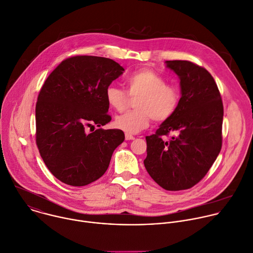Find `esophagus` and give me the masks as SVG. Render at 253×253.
<instances>
[{
	"label": "esophagus",
	"instance_id": "1",
	"mask_svg": "<svg viewBox=\"0 0 253 253\" xmlns=\"http://www.w3.org/2000/svg\"><path fill=\"white\" fill-rule=\"evenodd\" d=\"M125 137H126V140H131V139H134V136H133V135H131V134H129V133H126Z\"/></svg>",
	"mask_w": 253,
	"mask_h": 253
}]
</instances>
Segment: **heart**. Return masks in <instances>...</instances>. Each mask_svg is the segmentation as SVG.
<instances>
[{"mask_svg":"<svg viewBox=\"0 0 253 253\" xmlns=\"http://www.w3.org/2000/svg\"><path fill=\"white\" fill-rule=\"evenodd\" d=\"M127 92L137 96L135 110L126 112L115 119L116 127L126 133H137L146 128L151 120L165 122L176 112L180 102L179 89L167 84L166 80L151 70L143 69L128 75L126 79ZM109 107L117 112L125 110L127 94L122 88L111 84L106 88Z\"/></svg>","mask_w":253,"mask_h":253,"instance_id":"obj_1","label":"heart"}]
</instances>
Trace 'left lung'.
<instances>
[{"mask_svg": "<svg viewBox=\"0 0 253 253\" xmlns=\"http://www.w3.org/2000/svg\"><path fill=\"white\" fill-rule=\"evenodd\" d=\"M180 85V102L157 132L145 136L144 167L167 190L195 185L208 173L221 149L223 105L211 75L188 61H166ZM172 133L170 141L162 138Z\"/></svg>", "mask_w": 253, "mask_h": 253, "instance_id": "1", "label": "left lung"}]
</instances>
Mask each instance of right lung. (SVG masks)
<instances>
[{
    "instance_id": "right-lung-1",
    "label": "right lung",
    "mask_w": 253,
    "mask_h": 253,
    "mask_svg": "<svg viewBox=\"0 0 253 253\" xmlns=\"http://www.w3.org/2000/svg\"><path fill=\"white\" fill-rule=\"evenodd\" d=\"M124 71L108 58L77 56L45 80L36 106V140L44 165L62 182L84 186L98 179L125 140L121 129L99 128L112 120L106 88ZM94 125L99 128L87 133Z\"/></svg>"
}]
</instances>
